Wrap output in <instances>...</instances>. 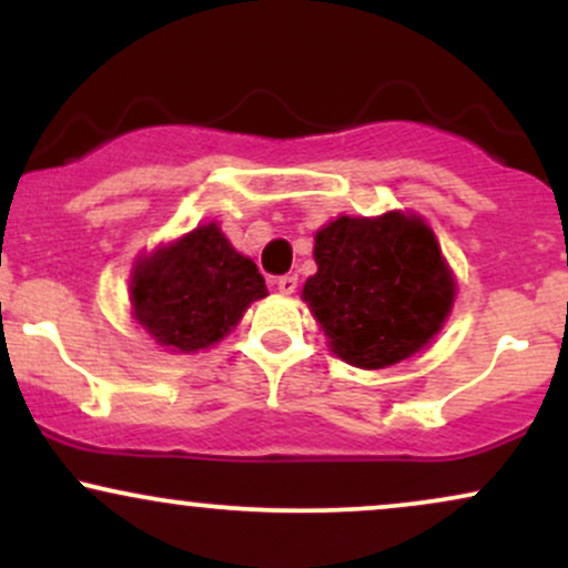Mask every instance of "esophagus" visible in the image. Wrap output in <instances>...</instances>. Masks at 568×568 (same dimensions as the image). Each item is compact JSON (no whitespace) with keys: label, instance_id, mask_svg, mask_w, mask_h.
<instances>
[{"label":"esophagus","instance_id":"esophagus-1","mask_svg":"<svg viewBox=\"0 0 568 568\" xmlns=\"http://www.w3.org/2000/svg\"><path fill=\"white\" fill-rule=\"evenodd\" d=\"M296 285H298V277H296V275H283V277H277V291L285 293V296H291V293L296 291Z\"/></svg>","mask_w":568,"mask_h":568}]
</instances>
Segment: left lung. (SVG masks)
I'll return each instance as SVG.
<instances>
[{"label":"left lung","mask_w":568,"mask_h":568,"mask_svg":"<svg viewBox=\"0 0 568 568\" xmlns=\"http://www.w3.org/2000/svg\"><path fill=\"white\" fill-rule=\"evenodd\" d=\"M315 264L302 298L349 366H395L452 315V270L433 230L410 213L338 216L315 234Z\"/></svg>","instance_id":"8db88e82"}]
</instances>
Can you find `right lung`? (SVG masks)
Segmentation results:
<instances>
[{
	"label": "right lung",
	"instance_id": "1",
	"mask_svg": "<svg viewBox=\"0 0 568 568\" xmlns=\"http://www.w3.org/2000/svg\"><path fill=\"white\" fill-rule=\"evenodd\" d=\"M266 296L258 266L232 247L219 224H202L141 256L130 275L135 323L173 352L207 349Z\"/></svg>",
	"mask_w": 568,
	"mask_h": 568
}]
</instances>
